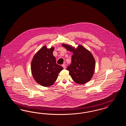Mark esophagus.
Masks as SVG:
<instances>
[{"label":"esophagus","mask_w":126,"mask_h":126,"mask_svg":"<svg viewBox=\"0 0 126 126\" xmlns=\"http://www.w3.org/2000/svg\"><path fill=\"white\" fill-rule=\"evenodd\" d=\"M62 67H63L64 69H65V68H66V65H65V64H63V65H62Z\"/></svg>","instance_id":"34e87169"}]
</instances>
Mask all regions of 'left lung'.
I'll use <instances>...</instances> for the list:
<instances>
[{
  "label": "left lung",
  "instance_id": "8db88e82",
  "mask_svg": "<svg viewBox=\"0 0 126 126\" xmlns=\"http://www.w3.org/2000/svg\"><path fill=\"white\" fill-rule=\"evenodd\" d=\"M62 46L73 54L71 64L67 67L73 81L81 84L89 81L94 75L95 66L93 55L81 45L77 48L66 44H62Z\"/></svg>",
  "mask_w": 126,
  "mask_h": 126
}]
</instances>
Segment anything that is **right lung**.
Listing matches in <instances>:
<instances>
[{
	"label": "right lung",
	"mask_w": 126,
	"mask_h": 126,
	"mask_svg": "<svg viewBox=\"0 0 126 126\" xmlns=\"http://www.w3.org/2000/svg\"><path fill=\"white\" fill-rule=\"evenodd\" d=\"M54 47L48 48L42 47L34 55L31 62V71L33 78L38 84L48 87L54 84L59 73L63 69L56 63L53 55Z\"/></svg>",
	"instance_id": "right-lung-1"
}]
</instances>
